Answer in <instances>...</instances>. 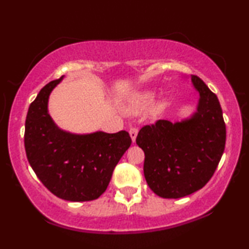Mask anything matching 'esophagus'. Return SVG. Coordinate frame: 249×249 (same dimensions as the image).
<instances>
[{
  "label": "esophagus",
  "mask_w": 249,
  "mask_h": 249,
  "mask_svg": "<svg viewBox=\"0 0 249 249\" xmlns=\"http://www.w3.org/2000/svg\"><path fill=\"white\" fill-rule=\"evenodd\" d=\"M137 134H138V129L135 128V127H131L129 129V135H130V137L132 139V142H135L136 141V137H137Z\"/></svg>",
  "instance_id": "obj_1"
}]
</instances>
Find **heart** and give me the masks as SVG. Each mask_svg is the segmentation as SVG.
<instances>
[{
    "label": "heart",
    "instance_id": "heart-1",
    "mask_svg": "<svg viewBox=\"0 0 249 249\" xmlns=\"http://www.w3.org/2000/svg\"><path fill=\"white\" fill-rule=\"evenodd\" d=\"M153 98H154V94L151 91H145V93L136 95L130 104V108L132 111H141L142 108H146L152 103Z\"/></svg>",
    "mask_w": 249,
    "mask_h": 249
}]
</instances>
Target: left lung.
<instances>
[{"instance_id":"left-lung-1","label":"left lung","mask_w":249,"mask_h":249,"mask_svg":"<svg viewBox=\"0 0 249 249\" xmlns=\"http://www.w3.org/2000/svg\"><path fill=\"white\" fill-rule=\"evenodd\" d=\"M197 112L172 124L158 120L144 125L136 142L145 153L144 176L163 198H181L203 188L215 172L226 146V124L216 95L197 76Z\"/></svg>"}]
</instances>
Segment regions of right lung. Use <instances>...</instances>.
Instances as JSON below:
<instances>
[{
	"label": "right lung",
	"instance_id": "1",
	"mask_svg": "<svg viewBox=\"0 0 249 249\" xmlns=\"http://www.w3.org/2000/svg\"><path fill=\"white\" fill-rule=\"evenodd\" d=\"M61 80L62 77L45 85L30 104L25 124L26 155L51 193L70 202H88L107 190L131 138L124 130L73 135L57 128L47 112V102Z\"/></svg>",
	"mask_w": 249,
	"mask_h": 249
}]
</instances>
